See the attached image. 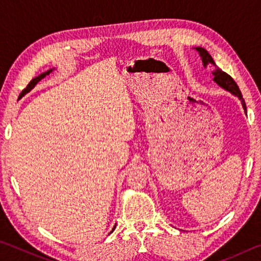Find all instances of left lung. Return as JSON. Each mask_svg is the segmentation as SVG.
<instances>
[{
	"instance_id": "obj_1",
	"label": "left lung",
	"mask_w": 261,
	"mask_h": 261,
	"mask_svg": "<svg viewBox=\"0 0 261 261\" xmlns=\"http://www.w3.org/2000/svg\"><path fill=\"white\" fill-rule=\"evenodd\" d=\"M193 49H196L198 53H199L201 61H202V65H204V69L207 68V65H210V64L213 65V67L215 68L213 71H212V73H213V76H214L213 81L218 84L221 88H223L224 91L229 92V93H231L233 96L238 98V100L242 102V107H243V109H244V113L246 115L245 101H244V99H243V95L241 93L240 88H238L237 84L233 82V79L229 76V74H227L226 72L222 71V70L216 67L214 60L212 59V56L208 54V51H207L205 48L196 47V48H193Z\"/></svg>"
}]
</instances>
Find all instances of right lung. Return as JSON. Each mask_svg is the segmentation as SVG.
I'll return each mask as SVG.
<instances>
[{
	"instance_id": "1",
	"label": "right lung",
	"mask_w": 261,
	"mask_h": 261,
	"mask_svg": "<svg viewBox=\"0 0 261 261\" xmlns=\"http://www.w3.org/2000/svg\"><path fill=\"white\" fill-rule=\"evenodd\" d=\"M54 70H55V68H53V69H49V70H47V71H45V72H42L41 74H39V76L38 77H35V78H33L32 79V81H31L30 83H29V85L28 86H26V88H24V90H23V92H21V93H20V98H23V96L26 94V93H29V92H31V91H32L33 90V88L35 87V85H37V84L39 83V82H40L41 81V79L42 78H45L46 76H48V74H49L50 72H53V71H54ZM114 228H115V226H114ZM113 230H114V229H113Z\"/></svg>"
}]
</instances>
